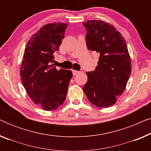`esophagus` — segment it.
Here are the masks:
<instances>
[{"instance_id":"1","label":"esophagus","mask_w":151,"mask_h":151,"mask_svg":"<svg viewBox=\"0 0 151 151\" xmlns=\"http://www.w3.org/2000/svg\"><path fill=\"white\" fill-rule=\"evenodd\" d=\"M72 72H73V76H76V75H78V74L80 73V71H76V70H73V71H72Z\"/></svg>"}]
</instances>
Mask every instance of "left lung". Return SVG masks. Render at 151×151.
Instances as JSON below:
<instances>
[{
	"mask_svg": "<svg viewBox=\"0 0 151 151\" xmlns=\"http://www.w3.org/2000/svg\"><path fill=\"white\" fill-rule=\"evenodd\" d=\"M88 50L100 54L98 66L87 72L84 93L92 104L100 108L114 105L126 89L131 73V60L120 32L109 22L91 20L83 22Z\"/></svg>",
	"mask_w": 151,
	"mask_h": 151,
	"instance_id": "obj_1",
	"label": "left lung"
}]
</instances>
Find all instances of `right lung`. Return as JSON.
Wrapping results in <instances>:
<instances>
[{
    "label": "right lung",
    "mask_w": 151,
    "mask_h": 151,
    "mask_svg": "<svg viewBox=\"0 0 151 151\" xmlns=\"http://www.w3.org/2000/svg\"><path fill=\"white\" fill-rule=\"evenodd\" d=\"M68 24L53 22L33 35L24 49L20 74L28 96L45 111H53L65 102L73 73L53 66Z\"/></svg>",
    "instance_id": "obj_1"
}]
</instances>
